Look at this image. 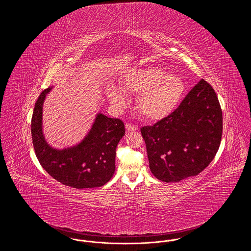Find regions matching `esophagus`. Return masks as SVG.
<instances>
[{
    "mask_svg": "<svg viewBox=\"0 0 251 251\" xmlns=\"http://www.w3.org/2000/svg\"><path fill=\"white\" fill-rule=\"evenodd\" d=\"M125 128H126V130L128 131H136V130H137L136 126H135V125H132L131 123H126Z\"/></svg>",
    "mask_w": 251,
    "mask_h": 251,
    "instance_id": "esophagus-1",
    "label": "esophagus"
}]
</instances>
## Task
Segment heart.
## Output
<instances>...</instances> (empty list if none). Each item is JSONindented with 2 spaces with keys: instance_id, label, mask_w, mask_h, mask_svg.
Wrapping results in <instances>:
<instances>
[{
  "instance_id": "obj_1",
  "label": "heart",
  "mask_w": 251,
  "mask_h": 251,
  "mask_svg": "<svg viewBox=\"0 0 251 251\" xmlns=\"http://www.w3.org/2000/svg\"><path fill=\"white\" fill-rule=\"evenodd\" d=\"M123 87L132 94H139L136 105L140 114L149 120H160L167 116L179 102L184 84L177 75H166L155 67L133 70L123 80ZM111 102L121 107L125 101L124 93L115 85L108 87Z\"/></svg>"
}]
</instances>
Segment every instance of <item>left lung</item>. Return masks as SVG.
<instances>
[{
    "label": "left lung",
    "mask_w": 251,
    "mask_h": 251,
    "mask_svg": "<svg viewBox=\"0 0 251 251\" xmlns=\"http://www.w3.org/2000/svg\"><path fill=\"white\" fill-rule=\"evenodd\" d=\"M222 121L215 90L201 79L170 115L141 128L151 173L166 182L197 176L219 149Z\"/></svg>",
    "instance_id": "1"
}]
</instances>
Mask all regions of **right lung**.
I'll return each instance as SVG.
<instances>
[{"instance_id":"obj_1","label":"right lung","mask_w":251,"mask_h":251,"mask_svg":"<svg viewBox=\"0 0 251 251\" xmlns=\"http://www.w3.org/2000/svg\"><path fill=\"white\" fill-rule=\"evenodd\" d=\"M50 89L41 92L32 117L31 132L37 160L49 175L67 186L84 189L104 185L116 169V149L125 134L124 123L99 113L81 143L63 150L53 149L42 131L43 103Z\"/></svg>"}]
</instances>
